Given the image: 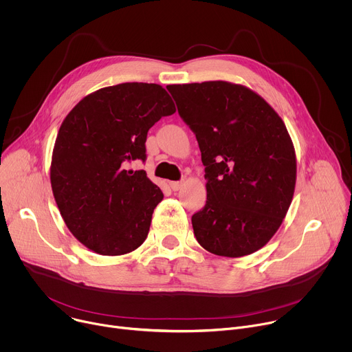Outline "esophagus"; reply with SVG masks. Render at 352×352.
Instances as JSON below:
<instances>
[{"label":"esophagus","mask_w":352,"mask_h":352,"mask_svg":"<svg viewBox=\"0 0 352 352\" xmlns=\"http://www.w3.org/2000/svg\"><path fill=\"white\" fill-rule=\"evenodd\" d=\"M181 186H182V182H181V181H173V182H170V188H171L173 190H178V189H181Z\"/></svg>","instance_id":"1"}]
</instances>
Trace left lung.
Here are the masks:
<instances>
[{
  "label": "left lung",
  "instance_id": "left-lung-1",
  "mask_svg": "<svg viewBox=\"0 0 352 352\" xmlns=\"http://www.w3.org/2000/svg\"><path fill=\"white\" fill-rule=\"evenodd\" d=\"M167 89L196 136L208 179L206 205L192 216L197 242L219 256L256 252L281 226L295 189V152L283 120L241 85Z\"/></svg>",
  "mask_w": 352,
  "mask_h": 352
}]
</instances>
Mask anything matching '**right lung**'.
Here are the masks:
<instances>
[{
	"label": "right lung",
	"instance_id": "obj_1",
	"mask_svg": "<svg viewBox=\"0 0 352 352\" xmlns=\"http://www.w3.org/2000/svg\"><path fill=\"white\" fill-rule=\"evenodd\" d=\"M174 113L160 85L132 82L86 96L61 124L52 188L67 227L93 252L118 256L144 242L163 192L128 164L146 162L148 129Z\"/></svg>",
	"mask_w": 352,
	"mask_h": 352
}]
</instances>
